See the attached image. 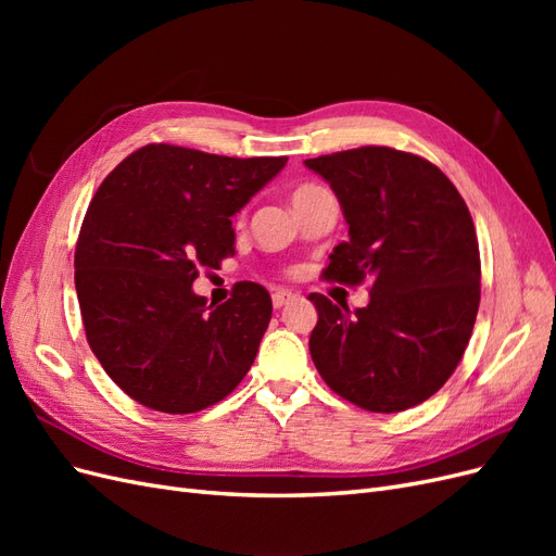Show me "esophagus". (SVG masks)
I'll return each mask as SVG.
<instances>
[{
  "label": "esophagus",
  "mask_w": 556,
  "mask_h": 556,
  "mask_svg": "<svg viewBox=\"0 0 556 556\" xmlns=\"http://www.w3.org/2000/svg\"><path fill=\"white\" fill-rule=\"evenodd\" d=\"M292 299H296V294H294V292H290V290H276V292L271 294L274 308H282V306H288Z\"/></svg>",
  "instance_id": "34e87169"
}]
</instances>
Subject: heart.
Wrapping results in <instances>:
<instances>
[{"instance_id":"1","label":"heart","mask_w":556,"mask_h":556,"mask_svg":"<svg viewBox=\"0 0 556 556\" xmlns=\"http://www.w3.org/2000/svg\"><path fill=\"white\" fill-rule=\"evenodd\" d=\"M317 190H323V188H319V185H313V182L301 185V188H296V190H294V194H292V204H296V201H301V199L311 197V194H313V192H317Z\"/></svg>"}]
</instances>
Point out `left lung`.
I'll list each match as a JSON object with an SVG mask.
<instances>
[{"label":"left lung","instance_id":"left-lung-1","mask_svg":"<svg viewBox=\"0 0 556 556\" xmlns=\"http://www.w3.org/2000/svg\"><path fill=\"white\" fill-rule=\"evenodd\" d=\"M339 197L348 241L325 278L371 280L352 313L311 294V357L331 390L371 413L427 401L457 368L480 306V250L466 201L425 157L364 146L304 162Z\"/></svg>","mask_w":556,"mask_h":556}]
</instances>
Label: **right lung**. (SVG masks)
<instances>
[{
    "label": "right lung",
    "mask_w": 556,
    "mask_h": 556,
    "mask_svg": "<svg viewBox=\"0 0 556 556\" xmlns=\"http://www.w3.org/2000/svg\"><path fill=\"white\" fill-rule=\"evenodd\" d=\"M285 162L150 143L99 185L76 243V294L94 357L141 406L204 410L250 371L271 296L239 282L208 306L192 282L237 252L231 215Z\"/></svg>",
    "instance_id": "right-lung-1"
}]
</instances>
